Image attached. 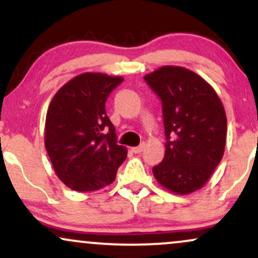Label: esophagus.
<instances>
[{"instance_id":"34e87169","label":"esophagus","mask_w":258,"mask_h":258,"mask_svg":"<svg viewBox=\"0 0 258 258\" xmlns=\"http://www.w3.org/2000/svg\"><path fill=\"white\" fill-rule=\"evenodd\" d=\"M144 148H146V144L144 143H142L141 146H138V147H135V148H132V152L135 153V154H139V153H142L144 150Z\"/></svg>"}]
</instances>
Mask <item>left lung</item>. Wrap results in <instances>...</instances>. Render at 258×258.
<instances>
[{"mask_svg":"<svg viewBox=\"0 0 258 258\" xmlns=\"http://www.w3.org/2000/svg\"><path fill=\"white\" fill-rule=\"evenodd\" d=\"M144 80L162 105L166 150L153 167L156 180L176 194H189L209 180L221 162L227 117L220 97L203 78L166 65Z\"/></svg>","mask_w":258,"mask_h":258,"instance_id":"obj_1","label":"left lung"}]
</instances>
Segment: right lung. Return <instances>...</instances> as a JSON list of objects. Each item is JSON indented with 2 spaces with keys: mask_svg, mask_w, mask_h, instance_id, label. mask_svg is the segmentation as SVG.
Masks as SVG:
<instances>
[{
  "mask_svg": "<svg viewBox=\"0 0 258 258\" xmlns=\"http://www.w3.org/2000/svg\"><path fill=\"white\" fill-rule=\"evenodd\" d=\"M120 76L85 73L53 97L44 126V146L58 178L76 191H93L114 182L127 149L117 144L105 112Z\"/></svg>",
  "mask_w": 258,
  "mask_h": 258,
  "instance_id": "1",
  "label": "right lung"
}]
</instances>
